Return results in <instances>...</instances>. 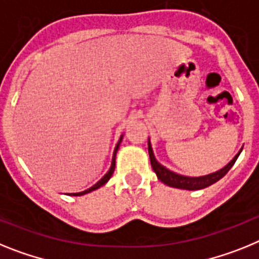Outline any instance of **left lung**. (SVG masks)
I'll return each instance as SVG.
<instances>
[{
	"mask_svg": "<svg viewBox=\"0 0 259 259\" xmlns=\"http://www.w3.org/2000/svg\"><path fill=\"white\" fill-rule=\"evenodd\" d=\"M241 150L235 155L232 160L227 164L226 167H223L222 169L217 170V172L208 173V175H204V176H198V177H192V176H184V175H180V173L173 172V170L168 169L167 167H164L163 164H160L156 160L155 157L154 150H152L151 141L148 138V155H150V161H151V167L154 169V172L156 173L157 179L160 180L161 183L165 184L167 186L170 188H177V189H185V190H201V189L207 188V186L212 185L217 181H219L222 177L226 176V173L228 172L232 165L235 164V161L237 160L238 155L241 154Z\"/></svg>",
	"mask_w": 259,
	"mask_h": 259,
	"instance_id": "obj_1",
	"label": "left lung"
}]
</instances>
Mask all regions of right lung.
I'll list each match as a JSON object with an SVG mask.
<instances>
[{
    "label": "right lung",
    "mask_w": 259,
    "mask_h": 259,
    "mask_svg": "<svg viewBox=\"0 0 259 259\" xmlns=\"http://www.w3.org/2000/svg\"><path fill=\"white\" fill-rule=\"evenodd\" d=\"M122 138H123V134L122 136L120 137V139H118V142H117V145H116V147H114V151H113V156H112V163H111V168H109V170H108L107 173H105L104 176L102 177V179L99 180L98 183L95 184V185L94 186H91V188L90 189H87V190H83V192H80V193H69V195H74V197H78V195H84V194H89V193H91V192H94V190H96V189H99V188H102L103 185H105V184L108 183V181H109V179H111L112 177V175H113V172H114V167H116V155H117V151H118V148H120V145H121V142H122Z\"/></svg>",
    "instance_id": "obj_1"
}]
</instances>
